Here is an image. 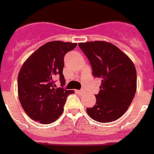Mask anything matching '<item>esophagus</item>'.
<instances>
[{
    "mask_svg": "<svg viewBox=\"0 0 154 154\" xmlns=\"http://www.w3.org/2000/svg\"><path fill=\"white\" fill-rule=\"evenodd\" d=\"M77 93L80 94H83L85 93V90L84 89H81V90H79V91H77Z\"/></svg>",
    "mask_w": 154,
    "mask_h": 154,
    "instance_id": "obj_1",
    "label": "esophagus"
}]
</instances>
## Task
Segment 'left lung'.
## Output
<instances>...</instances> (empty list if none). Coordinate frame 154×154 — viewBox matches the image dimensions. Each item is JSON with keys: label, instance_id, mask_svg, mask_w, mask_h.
Here are the masks:
<instances>
[{"label": "left lung", "instance_id": "1", "mask_svg": "<svg viewBox=\"0 0 154 154\" xmlns=\"http://www.w3.org/2000/svg\"><path fill=\"white\" fill-rule=\"evenodd\" d=\"M89 60L93 75L101 79L96 105L87 113L97 122H114L124 115L137 91V71L132 60L116 45L96 41L78 44Z\"/></svg>", "mask_w": 154, "mask_h": 154}]
</instances>
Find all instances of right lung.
<instances>
[{
    "instance_id": "right-lung-1",
    "label": "right lung",
    "mask_w": 154,
    "mask_h": 154,
    "mask_svg": "<svg viewBox=\"0 0 154 154\" xmlns=\"http://www.w3.org/2000/svg\"><path fill=\"white\" fill-rule=\"evenodd\" d=\"M77 45L60 41L48 42L32 53L20 68L18 97L23 109L35 122L50 124L57 120L64 111L68 95L74 93L57 88L55 80L59 77L64 86V57Z\"/></svg>"
}]
</instances>
